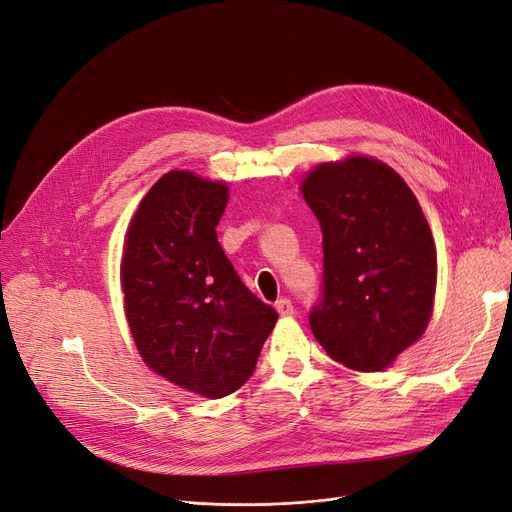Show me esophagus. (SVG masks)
Returning a JSON list of instances; mask_svg holds the SVG:
<instances>
[{
	"label": "esophagus",
	"mask_w": 512,
	"mask_h": 512,
	"mask_svg": "<svg viewBox=\"0 0 512 512\" xmlns=\"http://www.w3.org/2000/svg\"><path fill=\"white\" fill-rule=\"evenodd\" d=\"M275 309H277V313H279L281 317H290V315H294V304H292V300H290V298H281V300H277V302H275Z\"/></svg>",
	"instance_id": "esophagus-1"
}]
</instances>
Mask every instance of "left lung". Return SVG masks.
Returning a JSON list of instances; mask_svg holds the SVG:
<instances>
[{"label": "left lung", "instance_id": "obj_1", "mask_svg": "<svg viewBox=\"0 0 512 512\" xmlns=\"http://www.w3.org/2000/svg\"><path fill=\"white\" fill-rule=\"evenodd\" d=\"M302 195L323 233V283L309 313L311 330L334 361L380 372L431 319V227L403 178L370 157L323 163L302 182Z\"/></svg>", "mask_w": 512, "mask_h": 512}]
</instances>
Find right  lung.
I'll return each instance as SVG.
<instances>
[{"instance_id":"add662e5","label":"right lung","mask_w":512,"mask_h":512,"mask_svg":"<svg viewBox=\"0 0 512 512\" xmlns=\"http://www.w3.org/2000/svg\"><path fill=\"white\" fill-rule=\"evenodd\" d=\"M229 189L191 172L161 176L130 222L121 285L142 359L197 395L235 393L256 370L277 311L239 279L216 227Z\"/></svg>"}]
</instances>
